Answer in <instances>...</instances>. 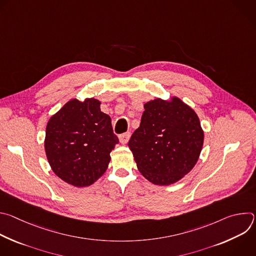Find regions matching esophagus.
I'll list each match as a JSON object with an SVG mask.
<instances>
[{"mask_svg": "<svg viewBox=\"0 0 256 256\" xmlns=\"http://www.w3.org/2000/svg\"><path fill=\"white\" fill-rule=\"evenodd\" d=\"M130 132H124V134L120 136V142L122 144H126L128 142V140H130Z\"/></svg>", "mask_w": 256, "mask_h": 256, "instance_id": "obj_1", "label": "esophagus"}]
</instances>
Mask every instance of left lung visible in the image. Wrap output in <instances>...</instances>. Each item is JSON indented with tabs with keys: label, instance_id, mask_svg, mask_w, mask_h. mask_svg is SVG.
<instances>
[{
	"label": "left lung",
	"instance_id": "8db88e82",
	"mask_svg": "<svg viewBox=\"0 0 256 256\" xmlns=\"http://www.w3.org/2000/svg\"><path fill=\"white\" fill-rule=\"evenodd\" d=\"M144 107L140 124L128 142L138 169L154 184H175L198 160L204 144L200 120L177 97L157 98Z\"/></svg>",
	"mask_w": 256,
	"mask_h": 256
}]
</instances>
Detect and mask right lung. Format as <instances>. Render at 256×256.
<instances>
[{"mask_svg": "<svg viewBox=\"0 0 256 256\" xmlns=\"http://www.w3.org/2000/svg\"><path fill=\"white\" fill-rule=\"evenodd\" d=\"M116 144L112 118L94 98L70 100L46 126L48 163L56 175L77 188L91 186L106 171Z\"/></svg>", "mask_w": 256, "mask_h": 256, "instance_id": "obj_1", "label": "right lung"}]
</instances>
